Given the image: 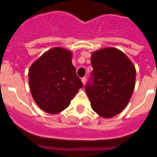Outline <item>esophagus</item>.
<instances>
[{"mask_svg":"<svg viewBox=\"0 0 157 157\" xmlns=\"http://www.w3.org/2000/svg\"><path fill=\"white\" fill-rule=\"evenodd\" d=\"M81 80H82V82L83 85H85L86 82V77H82V78Z\"/></svg>","mask_w":157,"mask_h":157,"instance_id":"1","label":"esophagus"}]
</instances>
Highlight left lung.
<instances>
[{
  "mask_svg": "<svg viewBox=\"0 0 157 157\" xmlns=\"http://www.w3.org/2000/svg\"><path fill=\"white\" fill-rule=\"evenodd\" d=\"M93 71L85 86L91 107L98 115L111 118L125 109L135 86L134 64L122 51L106 48L92 54Z\"/></svg>",
  "mask_w": 157,
  "mask_h": 157,
  "instance_id": "obj_1",
  "label": "left lung"
}]
</instances>
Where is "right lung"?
I'll return each mask as SVG.
<instances>
[{"label": "right lung", "mask_w": 157, "mask_h": 157, "mask_svg": "<svg viewBox=\"0 0 157 157\" xmlns=\"http://www.w3.org/2000/svg\"><path fill=\"white\" fill-rule=\"evenodd\" d=\"M71 57L70 51L56 47L45 52L30 67L31 94L43 111L51 114L62 112L83 86Z\"/></svg>", "instance_id": "right-lung-1"}]
</instances>
